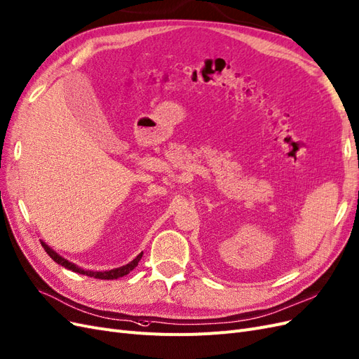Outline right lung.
Segmentation results:
<instances>
[{
    "label": "right lung",
    "mask_w": 359,
    "mask_h": 359,
    "mask_svg": "<svg viewBox=\"0 0 359 359\" xmlns=\"http://www.w3.org/2000/svg\"><path fill=\"white\" fill-rule=\"evenodd\" d=\"M41 246L44 248L46 253H48V255H49L56 264L62 265V267H65V269H68V270H72V271H74V273H79V274H86V276H89V277H94V279H104V280H113V279H119V277L126 276V274H128L130 271H133V270L137 267L138 261H140L142 257H143V253H140V255H138L134 261H131L130 264H126V265H123V267L114 269V270H109V271H85V270H82V269L76 267L74 264L68 262L67 259H64L62 257L57 255V253L53 252L48 245H44L43 241H41Z\"/></svg>",
    "instance_id": "obj_1"
}]
</instances>
